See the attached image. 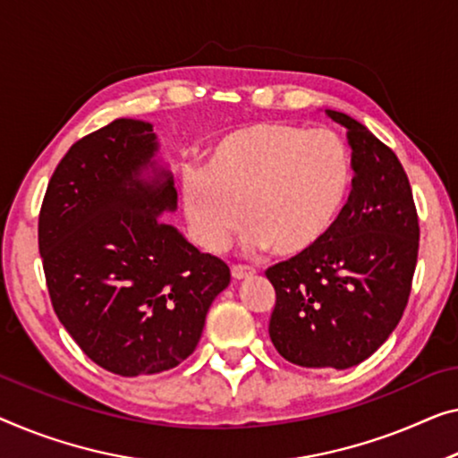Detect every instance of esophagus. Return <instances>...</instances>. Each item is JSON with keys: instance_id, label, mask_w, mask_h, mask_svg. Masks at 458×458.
<instances>
[{"instance_id": "34e87169", "label": "esophagus", "mask_w": 458, "mask_h": 458, "mask_svg": "<svg viewBox=\"0 0 458 458\" xmlns=\"http://www.w3.org/2000/svg\"><path fill=\"white\" fill-rule=\"evenodd\" d=\"M255 276V269L249 267V265H232V277L234 279H244Z\"/></svg>"}]
</instances>
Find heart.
<instances>
[{
	"label": "heart",
	"mask_w": 458,
	"mask_h": 458,
	"mask_svg": "<svg viewBox=\"0 0 458 458\" xmlns=\"http://www.w3.org/2000/svg\"><path fill=\"white\" fill-rule=\"evenodd\" d=\"M352 182V154L335 131L257 123L217 140L203 173L185 174L182 206L206 250L226 247L242 208L244 244L292 257L335 228Z\"/></svg>",
	"instance_id": "b5f03b06"
}]
</instances>
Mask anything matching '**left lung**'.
<instances>
[{"instance_id": "left-lung-1", "label": "left lung", "mask_w": 458, "mask_h": 458, "mask_svg": "<svg viewBox=\"0 0 458 458\" xmlns=\"http://www.w3.org/2000/svg\"><path fill=\"white\" fill-rule=\"evenodd\" d=\"M325 113L347 129L356 176L335 228L265 271L276 288L269 337L292 364L345 370L370 358L403 317L420 222L393 149L356 119Z\"/></svg>"}]
</instances>
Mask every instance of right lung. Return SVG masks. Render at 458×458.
I'll list each match as a JSON object with an SVG mask.
<instances>
[{"instance_id":"obj_1","label":"right lung","mask_w":458,"mask_h":458,"mask_svg":"<svg viewBox=\"0 0 458 458\" xmlns=\"http://www.w3.org/2000/svg\"><path fill=\"white\" fill-rule=\"evenodd\" d=\"M156 149L152 125L135 119L86 135L57 164L38 214L55 315L88 358L119 377L187 360L230 284L222 259L160 217L176 209V189L154 166ZM148 165L155 179L143 182Z\"/></svg>"}]
</instances>
